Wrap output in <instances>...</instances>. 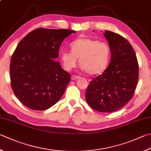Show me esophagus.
<instances>
[{
    "instance_id": "esophagus-1",
    "label": "esophagus",
    "mask_w": 151,
    "mask_h": 151,
    "mask_svg": "<svg viewBox=\"0 0 151 151\" xmlns=\"http://www.w3.org/2000/svg\"><path fill=\"white\" fill-rule=\"evenodd\" d=\"M80 78V77L79 76H76V75H73V76H72V80H76V79H78V78Z\"/></svg>"
}]
</instances>
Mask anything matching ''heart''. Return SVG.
Here are the masks:
<instances>
[{
    "instance_id": "obj_1",
    "label": "heart",
    "mask_w": 151,
    "mask_h": 151,
    "mask_svg": "<svg viewBox=\"0 0 151 151\" xmlns=\"http://www.w3.org/2000/svg\"><path fill=\"white\" fill-rule=\"evenodd\" d=\"M71 52L60 54L64 68L70 71L75 68L79 58L82 68L89 75L101 74L106 69L110 58V47L106 42L91 38H79L70 45Z\"/></svg>"
}]
</instances>
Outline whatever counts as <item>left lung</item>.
<instances>
[{
    "label": "left lung",
    "mask_w": 151,
    "mask_h": 151,
    "mask_svg": "<svg viewBox=\"0 0 151 151\" xmlns=\"http://www.w3.org/2000/svg\"><path fill=\"white\" fill-rule=\"evenodd\" d=\"M104 35L110 47V62L101 75L91 81L85 99L98 112H112L126 106L133 97L139 78V64L126 39L107 30Z\"/></svg>",
    "instance_id": "obj_1"
}]
</instances>
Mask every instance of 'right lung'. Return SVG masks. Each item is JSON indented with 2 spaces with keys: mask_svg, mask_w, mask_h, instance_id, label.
Returning a JSON list of instances; mask_svg holds the SVG:
<instances>
[{
  "mask_svg": "<svg viewBox=\"0 0 151 151\" xmlns=\"http://www.w3.org/2000/svg\"><path fill=\"white\" fill-rule=\"evenodd\" d=\"M75 31L37 28L22 39L12 56L11 87L25 106L44 110L62 97L71 76L58 62L59 49L64 39Z\"/></svg>",
  "mask_w": 151,
  "mask_h": 151,
  "instance_id": "obj_1",
  "label": "right lung"
}]
</instances>
